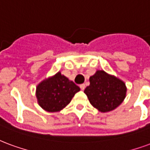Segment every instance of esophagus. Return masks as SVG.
<instances>
[{"mask_svg":"<svg viewBox=\"0 0 150 150\" xmlns=\"http://www.w3.org/2000/svg\"><path fill=\"white\" fill-rule=\"evenodd\" d=\"M79 86H80L81 90H83H83L85 89V87H86V86H85V84H81V85Z\"/></svg>","mask_w":150,"mask_h":150,"instance_id":"esophagus-1","label":"esophagus"}]
</instances>
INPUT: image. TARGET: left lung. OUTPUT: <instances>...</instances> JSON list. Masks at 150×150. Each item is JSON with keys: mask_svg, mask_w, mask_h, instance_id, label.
Wrapping results in <instances>:
<instances>
[{"mask_svg": "<svg viewBox=\"0 0 150 150\" xmlns=\"http://www.w3.org/2000/svg\"><path fill=\"white\" fill-rule=\"evenodd\" d=\"M90 85L84 90L90 103L95 108L106 113L114 110L126 96V83L115 75L98 70L89 79Z\"/></svg>", "mask_w": 150, "mask_h": 150, "instance_id": "left-lung-1", "label": "left lung"}]
</instances>
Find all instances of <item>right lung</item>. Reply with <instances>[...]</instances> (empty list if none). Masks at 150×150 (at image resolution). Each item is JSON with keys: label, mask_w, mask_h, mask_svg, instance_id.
Wrapping results in <instances>:
<instances>
[{"label": "right lung", "mask_w": 150, "mask_h": 150, "mask_svg": "<svg viewBox=\"0 0 150 150\" xmlns=\"http://www.w3.org/2000/svg\"><path fill=\"white\" fill-rule=\"evenodd\" d=\"M80 88L61 74L45 79L36 86L35 96L42 109L47 112H59L65 108Z\"/></svg>", "instance_id": "right-lung-1"}]
</instances>
